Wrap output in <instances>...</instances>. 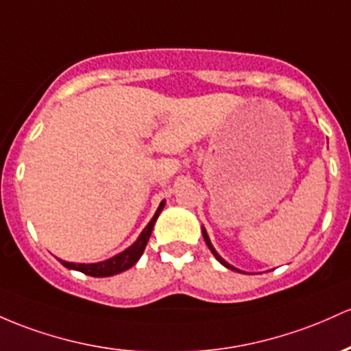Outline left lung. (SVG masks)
Wrapping results in <instances>:
<instances>
[{
	"label": "left lung",
	"instance_id": "obj_1",
	"mask_svg": "<svg viewBox=\"0 0 351 351\" xmlns=\"http://www.w3.org/2000/svg\"><path fill=\"white\" fill-rule=\"evenodd\" d=\"M203 238H205V241H206L208 248H210V252H211V253H213V256H215V258H217V260L219 261V263H221V265H223V267H226V268H230V269H237V268H234V267H232V265H230V263H226V261H225V260H223V258L218 255V253H217V250H215V248H213V245H211L210 238H208V233L205 232V228H203ZM237 271H240V269H237Z\"/></svg>",
	"mask_w": 351,
	"mask_h": 351
}]
</instances>
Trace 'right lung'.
<instances>
[{"instance_id":"right-lung-1","label":"right lung","mask_w":351,"mask_h":351,"mask_svg":"<svg viewBox=\"0 0 351 351\" xmlns=\"http://www.w3.org/2000/svg\"><path fill=\"white\" fill-rule=\"evenodd\" d=\"M163 206H165V202H161L160 206H158L155 217H153L152 221H149L148 225L145 226V230L141 232L140 237H138V240L134 241L132 246H128L125 252L118 253L117 256L110 258V260H105V261H99V263H88V265L86 263H69V261L60 260L61 265L69 268V269H76V271H82V273H84V275L96 276V278H105V276L118 275V273H121V271H125V269L132 268L133 265L136 263L138 260H140V256L143 255L146 243H148L149 237H152L153 226H155L156 218L160 217Z\"/></svg>"}]
</instances>
